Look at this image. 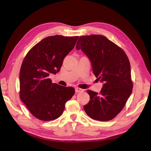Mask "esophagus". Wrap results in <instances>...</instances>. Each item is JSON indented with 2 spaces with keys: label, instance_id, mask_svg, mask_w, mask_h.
<instances>
[{
  "label": "esophagus",
  "instance_id": "obj_1",
  "mask_svg": "<svg viewBox=\"0 0 151 151\" xmlns=\"http://www.w3.org/2000/svg\"><path fill=\"white\" fill-rule=\"evenodd\" d=\"M83 91H84V90H83L82 89H81V88H75V91L76 93H81Z\"/></svg>",
  "mask_w": 151,
  "mask_h": 151
}]
</instances>
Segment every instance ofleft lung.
<instances>
[{"instance_id": "obj_1", "label": "left lung", "mask_w": 151, "mask_h": 151, "mask_svg": "<svg viewBox=\"0 0 151 151\" xmlns=\"http://www.w3.org/2000/svg\"><path fill=\"white\" fill-rule=\"evenodd\" d=\"M76 48L88 57L96 78L103 83L100 93L87 90L90 100L84 106L86 113L95 120H111L132 93L129 60L120 47L102 35L81 36Z\"/></svg>"}]
</instances>
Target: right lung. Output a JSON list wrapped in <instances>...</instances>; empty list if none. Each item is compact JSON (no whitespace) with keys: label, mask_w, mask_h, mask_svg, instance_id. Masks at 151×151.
<instances>
[{"label":"right lung","mask_w":151,"mask_h":151,"mask_svg":"<svg viewBox=\"0 0 151 151\" xmlns=\"http://www.w3.org/2000/svg\"><path fill=\"white\" fill-rule=\"evenodd\" d=\"M78 37L59 35L44 38L29 50L21 67L20 97L34 117L42 121L58 118L75 89L52 84L49 78L56 75L63 61L75 47Z\"/></svg>","instance_id":"right-lung-1"}]
</instances>
